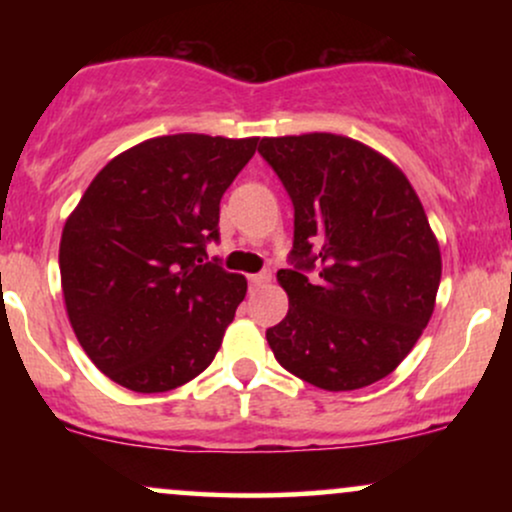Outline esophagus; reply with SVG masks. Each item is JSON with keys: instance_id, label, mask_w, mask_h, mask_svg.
Masks as SVG:
<instances>
[{"instance_id": "obj_1", "label": "esophagus", "mask_w": 512, "mask_h": 512, "mask_svg": "<svg viewBox=\"0 0 512 512\" xmlns=\"http://www.w3.org/2000/svg\"><path fill=\"white\" fill-rule=\"evenodd\" d=\"M248 279H250V286H255L257 289V286H264L269 279H272V272H267V269H264V272H260V274H250Z\"/></svg>"}]
</instances>
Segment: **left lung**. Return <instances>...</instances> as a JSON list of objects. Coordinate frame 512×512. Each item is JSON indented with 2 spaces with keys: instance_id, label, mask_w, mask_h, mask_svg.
I'll return each mask as SVG.
<instances>
[{
  "instance_id": "obj_1",
  "label": "left lung",
  "mask_w": 512,
  "mask_h": 512,
  "mask_svg": "<svg viewBox=\"0 0 512 512\" xmlns=\"http://www.w3.org/2000/svg\"><path fill=\"white\" fill-rule=\"evenodd\" d=\"M264 161L293 202L289 313L267 342L320 390H358L414 349L436 305L440 248L407 175L342 134L264 137Z\"/></svg>"
}]
</instances>
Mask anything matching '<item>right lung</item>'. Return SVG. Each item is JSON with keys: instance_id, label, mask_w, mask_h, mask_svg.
<instances>
[{"instance_id": "obj_1", "label": "right lung", "mask_w": 512, "mask_h": 512, "mask_svg": "<svg viewBox=\"0 0 512 512\" xmlns=\"http://www.w3.org/2000/svg\"><path fill=\"white\" fill-rule=\"evenodd\" d=\"M257 137L168 134L122 151L64 223L62 293L101 373L132 392H168L214 361L248 281L219 260V204Z\"/></svg>"}]
</instances>
